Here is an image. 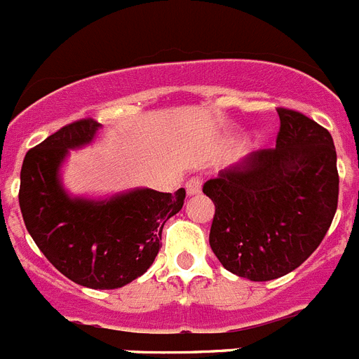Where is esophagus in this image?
I'll list each match as a JSON object with an SVG mask.
<instances>
[{
	"instance_id": "obj_1",
	"label": "esophagus",
	"mask_w": 359,
	"mask_h": 359,
	"mask_svg": "<svg viewBox=\"0 0 359 359\" xmlns=\"http://www.w3.org/2000/svg\"><path fill=\"white\" fill-rule=\"evenodd\" d=\"M201 185H203V177L194 176L187 182V194H198L201 191Z\"/></svg>"
}]
</instances>
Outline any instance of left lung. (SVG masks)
<instances>
[{"label":"left lung","instance_id":"obj_1","mask_svg":"<svg viewBox=\"0 0 359 359\" xmlns=\"http://www.w3.org/2000/svg\"><path fill=\"white\" fill-rule=\"evenodd\" d=\"M274 149L250 154L203 185L212 200L210 249L226 271L269 281L298 269L338 209L336 149L327 128L278 107Z\"/></svg>","mask_w":359,"mask_h":359}]
</instances>
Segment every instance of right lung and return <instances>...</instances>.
<instances>
[{"mask_svg":"<svg viewBox=\"0 0 359 359\" xmlns=\"http://www.w3.org/2000/svg\"><path fill=\"white\" fill-rule=\"evenodd\" d=\"M100 123L76 119L27 152L20 209L27 231L63 276L88 289H119L145 274L159 252L161 231L180 212L185 189H150L109 201L70 200L57 180L69 149L85 145Z\"/></svg>","mask_w":359,"mask_h":359,"instance_id":"add662e5","label":"right lung"}]
</instances>
